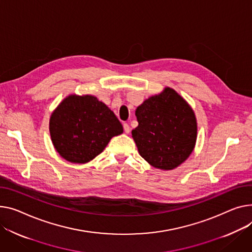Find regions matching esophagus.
I'll return each instance as SVG.
<instances>
[{"mask_svg": "<svg viewBox=\"0 0 252 252\" xmlns=\"http://www.w3.org/2000/svg\"><path fill=\"white\" fill-rule=\"evenodd\" d=\"M124 129H125L126 133H129V131H130V127L127 124H124Z\"/></svg>", "mask_w": 252, "mask_h": 252, "instance_id": "1", "label": "esophagus"}]
</instances>
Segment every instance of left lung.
Listing matches in <instances>:
<instances>
[{"mask_svg":"<svg viewBox=\"0 0 252 252\" xmlns=\"http://www.w3.org/2000/svg\"><path fill=\"white\" fill-rule=\"evenodd\" d=\"M139 126L131 130L140 155L155 168L171 170L186 161L195 146L197 125L192 108L166 87L138 106Z\"/></svg>","mask_w":252,"mask_h":252,"instance_id":"1","label":"left lung"}]
</instances>
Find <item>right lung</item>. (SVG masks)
<instances>
[{
	"label": "right lung",
	"mask_w": 252,
	"mask_h": 252,
	"mask_svg": "<svg viewBox=\"0 0 252 252\" xmlns=\"http://www.w3.org/2000/svg\"><path fill=\"white\" fill-rule=\"evenodd\" d=\"M121 122L92 95H69L54 110L49 132L57 152L72 163H87L123 133Z\"/></svg>",
	"instance_id": "1"
}]
</instances>
